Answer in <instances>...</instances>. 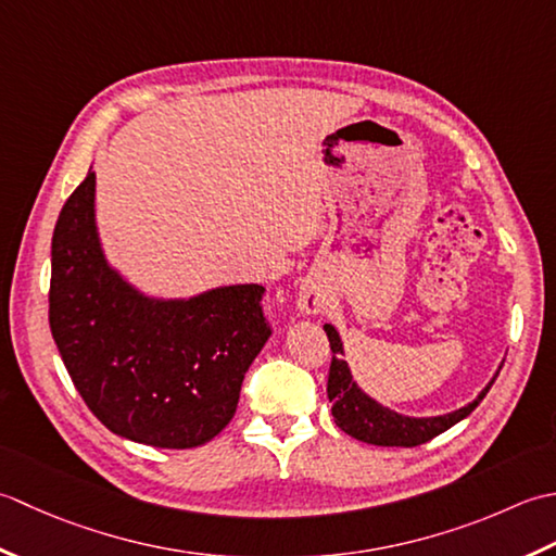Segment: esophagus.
Returning <instances> with one entry per match:
<instances>
[{
	"label": "esophagus",
	"mask_w": 556,
	"mask_h": 556,
	"mask_svg": "<svg viewBox=\"0 0 556 556\" xmlns=\"http://www.w3.org/2000/svg\"><path fill=\"white\" fill-rule=\"evenodd\" d=\"M298 304H300V309L304 314H321L328 307V298H326V292L319 286H314V282H307V286H302V290H300Z\"/></svg>",
	"instance_id": "obj_1"
}]
</instances>
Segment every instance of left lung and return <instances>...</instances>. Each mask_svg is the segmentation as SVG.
Returning <instances> with one entry per match:
<instances>
[{
    "mask_svg": "<svg viewBox=\"0 0 556 556\" xmlns=\"http://www.w3.org/2000/svg\"><path fill=\"white\" fill-rule=\"evenodd\" d=\"M324 331L328 336V343H331L333 353L331 371H328V401L333 405V420L345 434L374 446H420L425 441L446 432L453 425L466 420L475 407L480 405L486 391L492 389L496 374H500L504 365L502 362L490 383H486L470 403L458 407V410L432 417H413L379 403L374 395L362 389L345 362V345L341 333H338V328L333 324H324Z\"/></svg>",
    "mask_w": 556,
    "mask_h": 556,
    "instance_id": "left-lung-1",
    "label": "left lung"
}]
</instances>
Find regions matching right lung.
<instances>
[{"label":"right lung","mask_w":556,"mask_h":556,"mask_svg":"<svg viewBox=\"0 0 556 556\" xmlns=\"http://www.w3.org/2000/svg\"><path fill=\"white\" fill-rule=\"evenodd\" d=\"M262 292L256 282L189 298L136 288L100 240L93 169L56 218L52 338L90 413L124 439L194 448L223 432L270 336Z\"/></svg>","instance_id":"1"}]
</instances>
